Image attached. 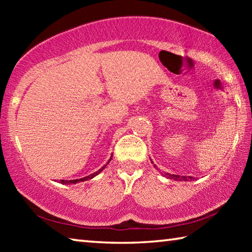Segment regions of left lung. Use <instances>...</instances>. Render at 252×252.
<instances>
[{
	"label": "left lung",
	"instance_id": "1",
	"mask_svg": "<svg viewBox=\"0 0 252 252\" xmlns=\"http://www.w3.org/2000/svg\"><path fill=\"white\" fill-rule=\"evenodd\" d=\"M151 162L153 163L152 160H151ZM155 168H157L156 164H155ZM161 174H162V176L169 178V179H173V180H176V181H188V180H191V179H192V177H182V176H177V174H170V173H167V172L161 173Z\"/></svg>",
	"mask_w": 252,
	"mask_h": 252
}]
</instances>
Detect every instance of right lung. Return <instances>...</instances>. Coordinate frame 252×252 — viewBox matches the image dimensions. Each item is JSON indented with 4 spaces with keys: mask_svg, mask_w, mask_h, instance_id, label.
I'll return each mask as SVG.
<instances>
[{
    "mask_svg": "<svg viewBox=\"0 0 252 252\" xmlns=\"http://www.w3.org/2000/svg\"><path fill=\"white\" fill-rule=\"evenodd\" d=\"M111 159H112V156L110 157V159H109V161H108V162H106V164H104L103 167H102L100 170H97L96 172H94V173L90 174V176H87V177H84V178H81V179H75V180H61V181H60V182H61L62 185H72V183H73V185H75V183H78V182L87 181V180H89V179H92V178H94V177H95V176H97V174H99L100 172L103 171V169H105L106 165L109 164V162L111 161Z\"/></svg>",
    "mask_w": 252,
    "mask_h": 252,
    "instance_id": "obj_1",
    "label": "right lung"
}]
</instances>
